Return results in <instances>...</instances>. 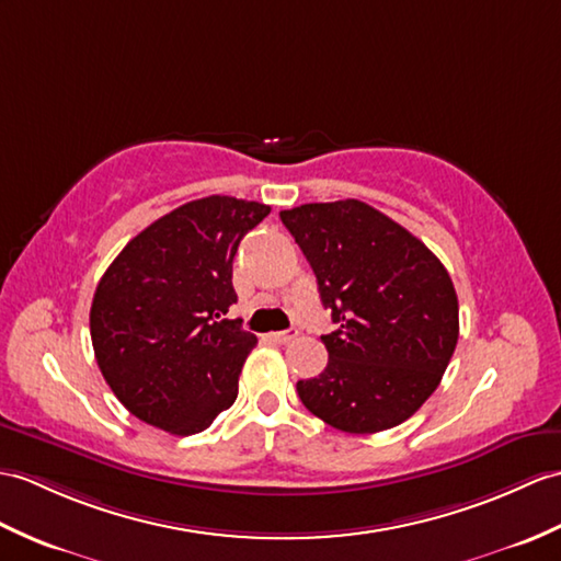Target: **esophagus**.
<instances>
[{
	"label": "esophagus",
	"mask_w": 561,
	"mask_h": 561,
	"mask_svg": "<svg viewBox=\"0 0 561 561\" xmlns=\"http://www.w3.org/2000/svg\"><path fill=\"white\" fill-rule=\"evenodd\" d=\"M294 336H296V332H270V340H272V342H277V344L291 342Z\"/></svg>",
	"instance_id": "obj_1"
}]
</instances>
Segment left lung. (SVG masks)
I'll return each mask as SVG.
<instances>
[{
  "label": "left lung",
  "mask_w": 561,
  "mask_h": 561,
  "mask_svg": "<svg viewBox=\"0 0 561 561\" xmlns=\"http://www.w3.org/2000/svg\"><path fill=\"white\" fill-rule=\"evenodd\" d=\"M340 330L322 334L328 368L298 380L304 407L351 435L389 430L435 392L459 340L445 265L411 231L360 201L279 213Z\"/></svg>",
  "instance_id": "left-lung-1"
}]
</instances>
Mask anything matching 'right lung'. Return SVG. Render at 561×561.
<instances>
[{"label": "right lung", "instance_id": "add662e5", "mask_svg": "<svg viewBox=\"0 0 561 561\" xmlns=\"http://www.w3.org/2000/svg\"><path fill=\"white\" fill-rule=\"evenodd\" d=\"M270 205L207 195L154 219L104 272L90 336L104 380L142 423L172 435L210 427L239 394L257 336L225 318L231 265Z\"/></svg>", "mask_w": 561, "mask_h": 561}]
</instances>
